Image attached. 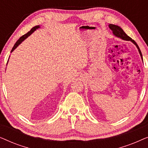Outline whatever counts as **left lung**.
<instances>
[{
	"instance_id": "8db88e82",
	"label": "left lung",
	"mask_w": 148,
	"mask_h": 148,
	"mask_svg": "<svg viewBox=\"0 0 148 148\" xmlns=\"http://www.w3.org/2000/svg\"><path fill=\"white\" fill-rule=\"evenodd\" d=\"M108 26H109V27H110V29L112 31V33H113V34H114V36H116V37L121 38V39H122L123 40L131 41V42H132V43L134 44L136 46L137 49H138L139 53V54H140L141 59H142V60H143L142 54H141V50H140V49H139V46L137 44L136 42H135L133 40L131 39V38L129 37V36H127V34L125 33V32L123 31V29H122V28H121V27H119V26L116 25H114V24H109Z\"/></svg>"
}]
</instances>
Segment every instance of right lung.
Listing matches in <instances>:
<instances>
[{
	"label": "right lung",
	"instance_id": "right-lung-1",
	"mask_svg": "<svg viewBox=\"0 0 148 148\" xmlns=\"http://www.w3.org/2000/svg\"><path fill=\"white\" fill-rule=\"evenodd\" d=\"M39 28H40V25H36V26H35V27H32V29H31V30H30L29 32H28L27 34H25V35H23V36H21V37L18 40L17 42H16V43L15 44V45H14V46L13 47V48H12V50H11V52H12L14 50L16 49V48H17V46H19L20 44L22 43V42L24 41V40H25L26 39V38H27V37H29V36L30 35H31V34H32V33H34V32H35L36 29H39ZM8 61H9V60H8ZM8 61H7V63H8Z\"/></svg>",
	"mask_w": 148,
	"mask_h": 148
}]
</instances>
